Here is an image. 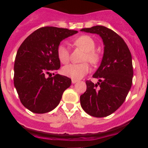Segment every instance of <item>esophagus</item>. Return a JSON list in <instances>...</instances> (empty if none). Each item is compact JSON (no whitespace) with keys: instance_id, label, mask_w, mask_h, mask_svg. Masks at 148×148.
Returning a JSON list of instances; mask_svg holds the SVG:
<instances>
[{"instance_id":"obj_1","label":"esophagus","mask_w":148,"mask_h":148,"mask_svg":"<svg viewBox=\"0 0 148 148\" xmlns=\"http://www.w3.org/2000/svg\"><path fill=\"white\" fill-rule=\"evenodd\" d=\"M77 82H78V80H76V79H72V83L73 84L76 83Z\"/></svg>"}]
</instances>
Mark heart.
<instances>
[{"label": "heart", "instance_id": "obj_1", "mask_svg": "<svg viewBox=\"0 0 148 148\" xmlns=\"http://www.w3.org/2000/svg\"><path fill=\"white\" fill-rule=\"evenodd\" d=\"M73 44L85 52L83 57V61H89L92 64H96L99 62L101 58L100 54L95 49V40L90 36L81 35L73 40ZM56 53L60 62L64 64L68 63L70 60V52L64 44H61L58 46ZM61 71L66 76L78 80L83 78L90 72V66L87 62L79 64H70L64 66Z\"/></svg>", "mask_w": 148, "mask_h": 148}]
</instances>
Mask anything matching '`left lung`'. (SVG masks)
Instances as JSON below:
<instances>
[{"label": "left lung", "mask_w": 148, "mask_h": 148, "mask_svg": "<svg viewBox=\"0 0 148 148\" xmlns=\"http://www.w3.org/2000/svg\"><path fill=\"white\" fill-rule=\"evenodd\" d=\"M99 35L104 44L100 66L92 77L97 84L86 81L87 90L80 96L82 108L87 114L101 118L114 113L124 103L133 82L132 56L122 38L104 26L82 29Z\"/></svg>", "instance_id": "1"}]
</instances>
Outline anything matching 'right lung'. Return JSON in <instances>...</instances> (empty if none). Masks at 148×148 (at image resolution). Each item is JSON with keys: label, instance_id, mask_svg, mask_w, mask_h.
<instances>
[{"label": "right lung", "instance_id": "right-lung-1", "mask_svg": "<svg viewBox=\"0 0 148 148\" xmlns=\"http://www.w3.org/2000/svg\"><path fill=\"white\" fill-rule=\"evenodd\" d=\"M75 30L44 27L23 40L14 65V85L21 102L35 113H46L58 105L62 94L71 85L70 78L55 74L61 66L57 47Z\"/></svg>", "mask_w": 148, "mask_h": 148}]
</instances>
